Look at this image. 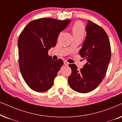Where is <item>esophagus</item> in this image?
I'll list each match as a JSON object with an SVG mask.
<instances>
[{"mask_svg": "<svg viewBox=\"0 0 122 122\" xmlns=\"http://www.w3.org/2000/svg\"><path fill=\"white\" fill-rule=\"evenodd\" d=\"M64 64L65 65V66H68V64H69V63H68V61H64Z\"/></svg>", "mask_w": 122, "mask_h": 122, "instance_id": "esophagus-1", "label": "esophagus"}]
</instances>
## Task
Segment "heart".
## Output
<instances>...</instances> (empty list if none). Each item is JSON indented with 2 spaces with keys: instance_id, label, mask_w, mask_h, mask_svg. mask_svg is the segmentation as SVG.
I'll use <instances>...</instances> for the list:
<instances>
[{
  "instance_id": "1",
  "label": "heart",
  "mask_w": 122,
  "mask_h": 122,
  "mask_svg": "<svg viewBox=\"0 0 122 122\" xmlns=\"http://www.w3.org/2000/svg\"><path fill=\"white\" fill-rule=\"evenodd\" d=\"M73 36H81L83 37L85 34L84 26L80 21L76 22L72 28Z\"/></svg>"
}]
</instances>
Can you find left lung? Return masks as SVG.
<instances>
[{
  "mask_svg": "<svg viewBox=\"0 0 122 122\" xmlns=\"http://www.w3.org/2000/svg\"><path fill=\"white\" fill-rule=\"evenodd\" d=\"M86 30V36L79 54L86 63L80 70L74 64H69L71 69L69 86L81 93L90 92L99 86L106 76L111 57L109 40L104 30L91 20Z\"/></svg>",
  "mask_w": 122,
  "mask_h": 122,
  "instance_id": "left-lung-1",
  "label": "left lung"
}]
</instances>
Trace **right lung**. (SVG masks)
<instances>
[{
  "instance_id": "add662e5",
  "label": "right lung",
  "mask_w": 122,
  "mask_h": 122,
  "mask_svg": "<svg viewBox=\"0 0 122 122\" xmlns=\"http://www.w3.org/2000/svg\"><path fill=\"white\" fill-rule=\"evenodd\" d=\"M71 20H58L41 18L30 22L18 38L20 71L30 88L37 92L51 89L62 59L54 61L48 51L54 47L59 33L66 28Z\"/></svg>"
}]
</instances>
